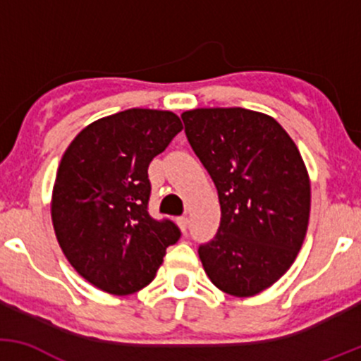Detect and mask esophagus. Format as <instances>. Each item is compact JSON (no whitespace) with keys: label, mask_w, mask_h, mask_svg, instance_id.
I'll return each mask as SVG.
<instances>
[{"label":"esophagus","mask_w":361,"mask_h":361,"mask_svg":"<svg viewBox=\"0 0 361 361\" xmlns=\"http://www.w3.org/2000/svg\"><path fill=\"white\" fill-rule=\"evenodd\" d=\"M176 224H178V227L181 229V233H186V227H188V217H180L176 221Z\"/></svg>","instance_id":"obj_1"}]
</instances>
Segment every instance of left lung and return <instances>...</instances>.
Listing matches in <instances>:
<instances>
[{
  "instance_id": "1",
  "label": "left lung",
  "mask_w": 361,
  "mask_h": 361,
  "mask_svg": "<svg viewBox=\"0 0 361 361\" xmlns=\"http://www.w3.org/2000/svg\"><path fill=\"white\" fill-rule=\"evenodd\" d=\"M185 132L217 186L221 226L198 247L210 281L234 297L271 287L305 239L310 180L299 149L275 118L246 109L183 111Z\"/></svg>"
}]
</instances>
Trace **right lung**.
Instances as JSON below:
<instances>
[{"label":"right lung","instance_id":"1","mask_svg":"<svg viewBox=\"0 0 361 361\" xmlns=\"http://www.w3.org/2000/svg\"><path fill=\"white\" fill-rule=\"evenodd\" d=\"M181 128L173 111L123 110L82 128L62 156L51 200L57 243L103 292L128 295L146 287L180 239L175 224L147 212V168Z\"/></svg>","mask_w":361,"mask_h":361}]
</instances>
